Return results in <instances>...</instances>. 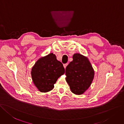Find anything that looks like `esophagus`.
<instances>
[{
	"instance_id": "34e87169",
	"label": "esophagus",
	"mask_w": 124,
	"mask_h": 124,
	"mask_svg": "<svg viewBox=\"0 0 124 124\" xmlns=\"http://www.w3.org/2000/svg\"><path fill=\"white\" fill-rule=\"evenodd\" d=\"M67 65H68V64H67V63H66V64H64L63 65V66H64V67L65 69L66 68V66H67Z\"/></svg>"
}]
</instances>
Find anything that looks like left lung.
<instances>
[{"label":"left lung","instance_id":"1","mask_svg":"<svg viewBox=\"0 0 124 124\" xmlns=\"http://www.w3.org/2000/svg\"><path fill=\"white\" fill-rule=\"evenodd\" d=\"M72 59L66 67V81L72 93L82 94L92 83L94 71L87 57L77 53Z\"/></svg>","mask_w":124,"mask_h":124}]
</instances>
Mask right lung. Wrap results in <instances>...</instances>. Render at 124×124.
Listing matches in <instances>:
<instances>
[{"label": "right lung", "instance_id": "1", "mask_svg": "<svg viewBox=\"0 0 124 124\" xmlns=\"http://www.w3.org/2000/svg\"><path fill=\"white\" fill-rule=\"evenodd\" d=\"M65 73L61 62L56 55L50 53L39 59L31 68V79L35 86L41 93H46L54 87L58 79Z\"/></svg>", "mask_w": 124, "mask_h": 124}]
</instances>
